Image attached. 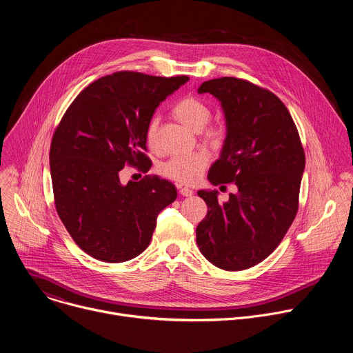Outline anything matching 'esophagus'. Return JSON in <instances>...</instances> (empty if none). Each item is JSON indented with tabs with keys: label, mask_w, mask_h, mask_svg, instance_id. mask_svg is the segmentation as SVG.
<instances>
[{
	"label": "esophagus",
	"mask_w": 353,
	"mask_h": 353,
	"mask_svg": "<svg viewBox=\"0 0 353 353\" xmlns=\"http://www.w3.org/2000/svg\"><path fill=\"white\" fill-rule=\"evenodd\" d=\"M179 192L183 196H191L192 195V190H190L188 187H183V185H179Z\"/></svg>",
	"instance_id": "1"
}]
</instances>
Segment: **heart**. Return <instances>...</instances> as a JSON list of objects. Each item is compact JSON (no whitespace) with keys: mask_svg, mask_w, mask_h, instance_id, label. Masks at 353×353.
<instances>
[{"mask_svg":"<svg viewBox=\"0 0 353 353\" xmlns=\"http://www.w3.org/2000/svg\"><path fill=\"white\" fill-rule=\"evenodd\" d=\"M173 116L191 128L195 132H199L201 139L214 148L223 145L228 128L223 121L208 123L212 116V109L204 100L195 96H185L180 99L173 108ZM159 128V117L154 116L146 124L145 128V141L150 149H157V138ZM210 157L204 150L194 152L187 157H174L166 161L159 166V173L166 179L181 184H194L203 176Z\"/></svg>","mask_w":353,"mask_h":353,"instance_id":"heart-1","label":"heart"}]
</instances>
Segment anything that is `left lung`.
<instances>
[{
  "label": "left lung",
  "mask_w": 353,
  "mask_h": 353,
  "mask_svg": "<svg viewBox=\"0 0 353 353\" xmlns=\"http://www.w3.org/2000/svg\"><path fill=\"white\" fill-rule=\"evenodd\" d=\"M198 92L221 100L228 125L208 180L234 183L237 192L221 204L216 191H198L208 214L196 226V244L215 267L247 270L279 245L297 214L305 149L289 110L271 90L223 77L204 82Z\"/></svg>",
  "instance_id": "left-lung-1"
}]
</instances>
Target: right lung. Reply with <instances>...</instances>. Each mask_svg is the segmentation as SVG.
I'll return each mask as SVG.
<instances>
[{"label":"right lung","mask_w":353,"mask_h":353,"mask_svg":"<svg viewBox=\"0 0 353 353\" xmlns=\"http://www.w3.org/2000/svg\"><path fill=\"white\" fill-rule=\"evenodd\" d=\"M188 81L119 71L88 85L70 105L50 145L54 205L72 240L105 263L139 256L158 214L177 196L157 174L120 183V172L150 169L145 128L161 102Z\"/></svg>","instance_id":"right-lung-1"}]
</instances>
